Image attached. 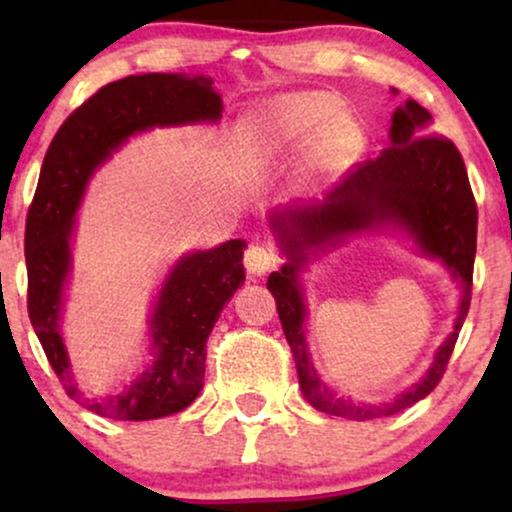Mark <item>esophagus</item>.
Segmentation results:
<instances>
[{"mask_svg": "<svg viewBox=\"0 0 512 512\" xmlns=\"http://www.w3.org/2000/svg\"><path fill=\"white\" fill-rule=\"evenodd\" d=\"M279 263V256L275 251L268 249V247H261V244H256V247H249L247 254H244V268L251 277H261V275H268L270 270H275Z\"/></svg>", "mask_w": 512, "mask_h": 512, "instance_id": "1", "label": "esophagus"}]
</instances>
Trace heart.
<instances>
[{"mask_svg":"<svg viewBox=\"0 0 512 512\" xmlns=\"http://www.w3.org/2000/svg\"><path fill=\"white\" fill-rule=\"evenodd\" d=\"M249 137L263 156L298 151L314 138L307 158L314 179L338 177L363 146L361 123L328 93H289L265 102L251 116Z\"/></svg>","mask_w":512,"mask_h":512,"instance_id":"obj_1","label":"heart"}]
</instances>
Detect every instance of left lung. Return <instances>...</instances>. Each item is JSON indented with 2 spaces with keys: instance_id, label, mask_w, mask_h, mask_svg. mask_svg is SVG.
<instances>
[{
  "instance_id": "1",
  "label": "left lung",
  "mask_w": 512,
  "mask_h": 512,
  "mask_svg": "<svg viewBox=\"0 0 512 512\" xmlns=\"http://www.w3.org/2000/svg\"><path fill=\"white\" fill-rule=\"evenodd\" d=\"M396 93V90H394ZM431 114L408 100L391 116L389 146L375 160L310 205H289L270 214V228L286 256L282 270L268 277L286 342L296 361L300 391L312 408L326 415L380 419L396 415L429 396L450 361L454 342L471 307L478 207L468 184L466 165L450 139L431 135ZM398 229L425 255L443 262L462 286L460 310L430 370L411 387L384 404H363L325 387L309 359L304 333V292L299 272L319 253L356 232Z\"/></svg>"
}]
</instances>
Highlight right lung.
<instances>
[{
  "label": "right lung",
  "mask_w": 512,
  "mask_h": 512,
  "mask_svg": "<svg viewBox=\"0 0 512 512\" xmlns=\"http://www.w3.org/2000/svg\"><path fill=\"white\" fill-rule=\"evenodd\" d=\"M212 83L202 74H139L109 83L60 125L41 165L25 226L27 312L62 387L100 417L146 422L188 408L202 389L209 333L244 282V240L181 256L149 314V366L118 394L86 398L76 387L60 319L72 272L74 216L88 181L132 135L219 121L223 104Z\"/></svg>",
  "instance_id": "add662e5"
}]
</instances>
